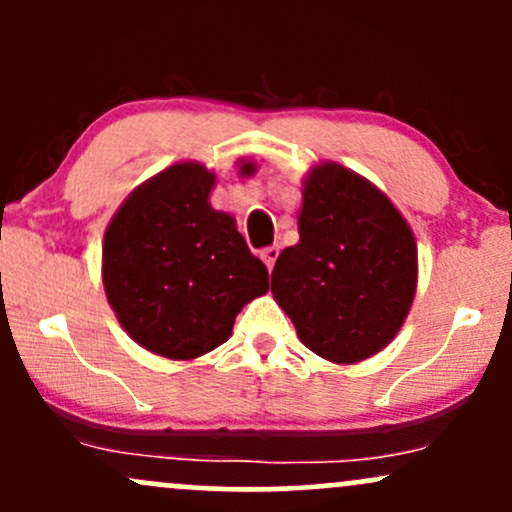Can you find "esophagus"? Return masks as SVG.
I'll use <instances>...</instances> for the list:
<instances>
[{"label":"esophagus","instance_id":"1","mask_svg":"<svg viewBox=\"0 0 512 512\" xmlns=\"http://www.w3.org/2000/svg\"><path fill=\"white\" fill-rule=\"evenodd\" d=\"M260 257H262V262L267 264V269H272L274 262H276V257H279V248H276V245H269V248H264L260 252Z\"/></svg>","mask_w":512,"mask_h":512}]
</instances>
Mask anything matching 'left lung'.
<instances>
[{
    "label": "left lung",
    "instance_id": "1",
    "mask_svg": "<svg viewBox=\"0 0 512 512\" xmlns=\"http://www.w3.org/2000/svg\"><path fill=\"white\" fill-rule=\"evenodd\" d=\"M298 240L279 255L272 293L317 356L356 363L402 327L416 291V243L383 192L337 163L303 187Z\"/></svg>",
    "mask_w": 512,
    "mask_h": 512
}]
</instances>
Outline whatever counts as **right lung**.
Listing matches in <instances>:
<instances>
[{"instance_id":"right-lung-1","label":"right lung","mask_w":512,"mask_h":512,"mask_svg":"<svg viewBox=\"0 0 512 512\" xmlns=\"http://www.w3.org/2000/svg\"><path fill=\"white\" fill-rule=\"evenodd\" d=\"M211 187L214 173L199 163L170 166L137 187L105 231L108 303L158 356L187 361L216 349L243 305L269 289L236 221L209 207Z\"/></svg>"}]
</instances>
